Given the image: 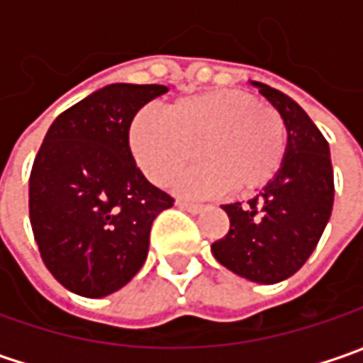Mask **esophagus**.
I'll return each instance as SVG.
<instances>
[{
  "label": "esophagus",
  "instance_id": "34e87169",
  "mask_svg": "<svg viewBox=\"0 0 363 363\" xmlns=\"http://www.w3.org/2000/svg\"><path fill=\"white\" fill-rule=\"evenodd\" d=\"M177 208H182V210H188V212H191V214H198V212H202L203 210L202 203L184 202V200H177Z\"/></svg>",
  "mask_w": 363,
  "mask_h": 363
}]
</instances>
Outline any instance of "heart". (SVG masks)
<instances>
[{"mask_svg":"<svg viewBox=\"0 0 363 363\" xmlns=\"http://www.w3.org/2000/svg\"><path fill=\"white\" fill-rule=\"evenodd\" d=\"M283 115L248 92L212 91L177 101L167 115L145 108L131 123V149L145 175L165 186L198 157L203 165L175 179L184 196L264 188L285 157Z\"/></svg>","mask_w":363,"mask_h":363,"instance_id":"b5f03b06","label":"heart"}]
</instances>
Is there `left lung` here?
<instances>
[{
  "mask_svg": "<svg viewBox=\"0 0 363 363\" xmlns=\"http://www.w3.org/2000/svg\"><path fill=\"white\" fill-rule=\"evenodd\" d=\"M250 84L285 119V157L257 198L222 206L230 230L212 244V255L238 277L274 285L299 271L325 230L333 208V167L328 141L309 115L281 91Z\"/></svg>",
  "mask_w": 363,
  "mask_h": 363,
  "instance_id": "left-lung-1",
  "label": "left lung"
}]
</instances>
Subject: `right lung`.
<instances>
[{"label":"right lung","instance_id":"right-lung-1","mask_svg":"<svg viewBox=\"0 0 363 363\" xmlns=\"http://www.w3.org/2000/svg\"><path fill=\"white\" fill-rule=\"evenodd\" d=\"M161 84H108L58 115L30 174V222L54 279L82 297H106L139 272L153 220L174 198L147 182L129 147L141 106Z\"/></svg>","mask_w":363,"mask_h":363}]
</instances>
